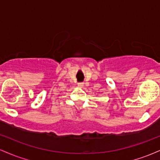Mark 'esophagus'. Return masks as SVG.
<instances>
[{"label":"esophagus","instance_id":"obj_1","mask_svg":"<svg viewBox=\"0 0 160 160\" xmlns=\"http://www.w3.org/2000/svg\"><path fill=\"white\" fill-rule=\"evenodd\" d=\"M78 85V86H80V87H82V86H83V83H82V82H79Z\"/></svg>","mask_w":160,"mask_h":160}]
</instances>
